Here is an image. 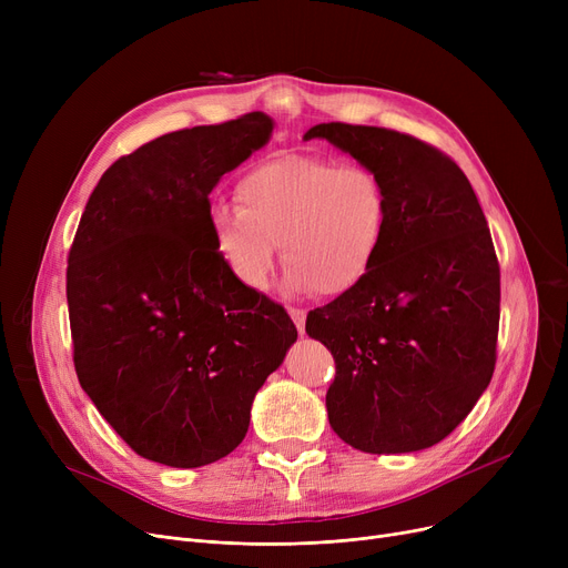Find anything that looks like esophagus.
<instances>
[{
    "label": "esophagus",
    "mask_w": 568,
    "mask_h": 568,
    "mask_svg": "<svg viewBox=\"0 0 568 568\" xmlns=\"http://www.w3.org/2000/svg\"><path fill=\"white\" fill-rule=\"evenodd\" d=\"M287 313L296 326V332L304 334L306 332V311L304 308H294V306H287Z\"/></svg>",
    "instance_id": "obj_1"
}]
</instances>
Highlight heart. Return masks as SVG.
Wrapping results in <instances>:
<instances>
[{
	"instance_id": "heart-1",
	"label": "heart",
	"mask_w": 568,
	"mask_h": 568,
	"mask_svg": "<svg viewBox=\"0 0 568 568\" xmlns=\"http://www.w3.org/2000/svg\"><path fill=\"white\" fill-rule=\"evenodd\" d=\"M234 197L212 206L209 230L232 278L253 292L281 246L290 287L343 296L371 276L389 230V193L359 163L278 156L239 176Z\"/></svg>"
}]
</instances>
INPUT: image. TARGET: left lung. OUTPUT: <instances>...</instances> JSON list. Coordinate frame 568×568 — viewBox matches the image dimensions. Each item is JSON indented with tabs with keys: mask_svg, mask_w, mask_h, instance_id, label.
<instances>
[{
	"mask_svg": "<svg viewBox=\"0 0 568 568\" xmlns=\"http://www.w3.org/2000/svg\"><path fill=\"white\" fill-rule=\"evenodd\" d=\"M389 193V230L371 276L306 317L334 354L326 412L366 454L422 452L452 435L490 384L499 262L484 209L454 159L392 129L317 124Z\"/></svg>",
	"mask_w": 568,
	"mask_h": 568,
	"instance_id": "left-lung-1",
	"label": "left lung"
}]
</instances>
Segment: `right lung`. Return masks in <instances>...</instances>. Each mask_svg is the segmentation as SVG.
<instances>
[{
    "label": "right lung",
    "mask_w": 568,
    "mask_h": 568,
    "mask_svg": "<svg viewBox=\"0 0 568 568\" xmlns=\"http://www.w3.org/2000/svg\"><path fill=\"white\" fill-rule=\"evenodd\" d=\"M272 129L248 112L165 133L116 159L82 212L67 268L75 373L146 460L189 469L232 454L296 341L281 304L232 278L209 230V193Z\"/></svg>",
    "instance_id": "1"
}]
</instances>
